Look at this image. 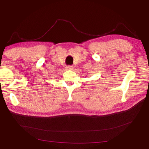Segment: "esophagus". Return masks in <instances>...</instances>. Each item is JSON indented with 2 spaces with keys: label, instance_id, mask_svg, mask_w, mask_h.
<instances>
[{
  "label": "esophagus",
  "instance_id": "34e87169",
  "mask_svg": "<svg viewBox=\"0 0 149 149\" xmlns=\"http://www.w3.org/2000/svg\"><path fill=\"white\" fill-rule=\"evenodd\" d=\"M66 69L68 70H72L73 69H74V67H73L72 65H67Z\"/></svg>",
  "mask_w": 149,
  "mask_h": 149
}]
</instances>
